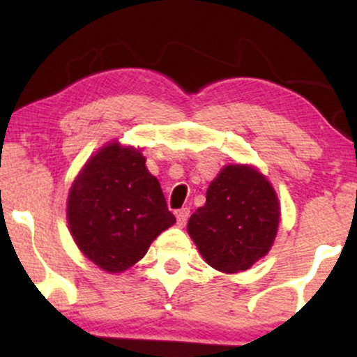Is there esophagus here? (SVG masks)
I'll return each mask as SVG.
<instances>
[{
  "label": "esophagus",
  "instance_id": "esophagus-1",
  "mask_svg": "<svg viewBox=\"0 0 357 357\" xmlns=\"http://www.w3.org/2000/svg\"><path fill=\"white\" fill-rule=\"evenodd\" d=\"M189 212H190V210H189L188 207L178 210V212H176V218H178V225H179V227H184L185 222H188Z\"/></svg>",
  "mask_w": 357,
  "mask_h": 357
}]
</instances>
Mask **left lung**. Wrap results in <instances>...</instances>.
<instances>
[{"instance_id":"left-lung-1","label":"left lung","mask_w":357,"mask_h":357,"mask_svg":"<svg viewBox=\"0 0 357 357\" xmlns=\"http://www.w3.org/2000/svg\"><path fill=\"white\" fill-rule=\"evenodd\" d=\"M280 202L270 181L252 165H227L210 183L205 205L190 215L188 233L210 267L238 273L272 249Z\"/></svg>"}]
</instances>
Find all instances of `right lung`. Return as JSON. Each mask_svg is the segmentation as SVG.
Masks as SVG:
<instances>
[{"mask_svg": "<svg viewBox=\"0 0 357 357\" xmlns=\"http://www.w3.org/2000/svg\"><path fill=\"white\" fill-rule=\"evenodd\" d=\"M68 225L85 257L121 273L176 223L139 149L113 140L87 160L69 189Z\"/></svg>", "mask_w": 357, "mask_h": 357, "instance_id": "1", "label": "right lung"}]
</instances>
